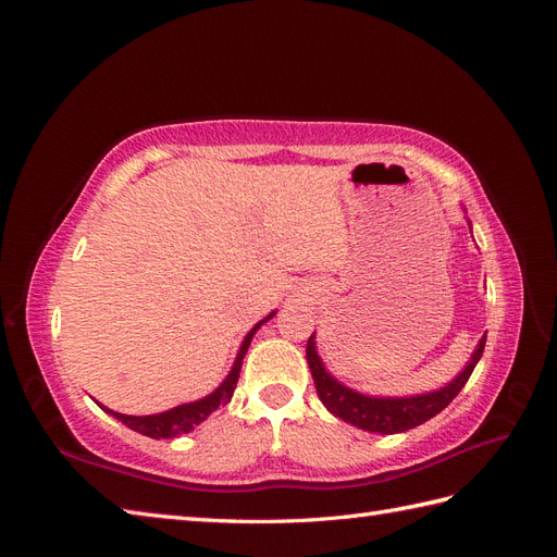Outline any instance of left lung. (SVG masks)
<instances>
[{
  "label": "left lung",
  "mask_w": 557,
  "mask_h": 557,
  "mask_svg": "<svg viewBox=\"0 0 557 557\" xmlns=\"http://www.w3.org/2000/svg\"><path fill=\"white\" fill-rule=\"evenodd\" d=\"M483 348L485 336L479 342L474 356H471L460 376H455L450 383L440 387V391L411 397H369L358 391H350V387L336 381L325 369L323 360H320L315 350V334H311L307 342V362L315 383V393L330 413L367 432L397 434L423 425L425 420L444 411L455 399V395L462 391L471 372H474L476 362L483 356Z\"/></svg>",
  "instance_id": "obj_1"
}]
</instances>
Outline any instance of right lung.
<instances>
[{
  "label": "right lung",
  "mask_w": 557,
  "mask_h": 557,
  "mask_svg": "<svg viewBox=\"0 0 557 557\" xmlns=\"http://www.w3.org/2000/svg\"><path fill=\"white\" fill-rule=\"evenodd\" d=\"M274 313H276V311L269 313L264 320H260V323L246 334V339H244V344H242V348H239V352H237V360H234L227 379H225L221 385H218L211 395L201 397V399H197V401L178 404V407H174V409H170V411L153 413V416H127V413L111 411V409L104 407V404H99V401H97V404H99V407H102L107 413H111L115 420H121L123 425H127V428L134 430V432L150 436V440H172V436H178V434H185V432L195 430V428L201 423V420H207L218 407H223V404H227V401L232 399L234 387H237V381H239L242 362H244V356H246V350H248V346H250L252 334H256V332L260 330V325L267 323L269 318H274Z\"/></svg>",
  "instance_id": "right-lung-1"
}]
</instances>
